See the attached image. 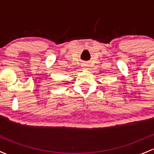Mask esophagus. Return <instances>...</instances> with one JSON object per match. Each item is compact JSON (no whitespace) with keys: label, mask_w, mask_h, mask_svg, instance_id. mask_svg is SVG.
Segmentation results:
<instances>
[{"label":"esophagus","mask_w":154,"mask_h":154,"mask_svg":"<svg viewBox=\"0 0 154 154\" xmlns=\"http://www.w3.org/2000/svg\"><path fill=\"white\" fill-rule=\"evenodd\" d=\"M82 66H83V67H85V68H86V67H87L88 65H87V63H83Z\"/></svg>","instance_id":"esophagus-1"}]
</instances>
